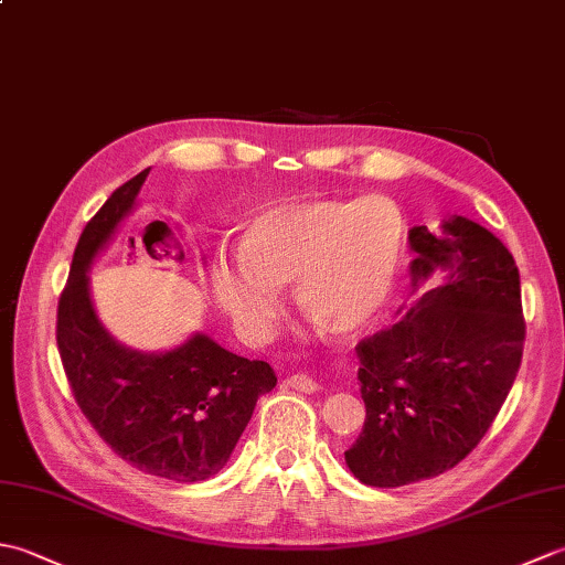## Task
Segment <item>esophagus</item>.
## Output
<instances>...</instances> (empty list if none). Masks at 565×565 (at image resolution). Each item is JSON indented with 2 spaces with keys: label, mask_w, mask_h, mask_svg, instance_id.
I'll return each mask as SVG.
<instances>
[{
  "label": "esophagus",
  "mask_w": 565,
  "mask_h": 565,
  "mask_svg": "<svg viewBox=\"0 0 565 565\" xmlns=\"http://www.w3.org/2000/svg\"><path fill=\"white\" fill-rule=\"evenodd\" d=\"M286 383H289L291 388L303 391V393H313V391L320 388V383L316 381V376H310V374H291L289 379H286Z\"/></svg>",
  "instance_id": "1"
}]
</instances>
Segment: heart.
Listing matches in <instances>:
<instances>
[{
	"instance_id": "heart-1",
	"label": "heart",
	"mask_w": 565,
	"mask_h": 565,
	"mask_svg": "<svg viewBox=\"0 0 565 565\" xmlns=\"http://www.w3.org/2000/svg\"><path fill=\"white\" fill-rule=\"evenodd\" d=\"M237 259L213 257L215 306L262 334L291 284L301 316L328 334L369 328L388 306L403 257L401 215L383 199H303L264 209L239 227Z\"/></svg>"
}]
</instances>
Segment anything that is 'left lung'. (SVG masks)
<instances>
[{"instance_id":"1","label":"left lung","mask_w":565,"mask_h":565,"mask_svg":"<svg viewBox=\"0 0 565 565\" xmlns=\"http://www.w3.org/2000/svg\"><path fill=\"white\" fill-rule=\"evenodd\" d=\"M417 294L395 326L356 344L366 405L362 435L344 451L359 481L401 488L449 471L483 439L520 371V271L483 225L451 215L435 235L407 233Z\"/></svg>"}]
</instances>
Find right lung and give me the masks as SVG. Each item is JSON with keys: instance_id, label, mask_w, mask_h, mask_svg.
Instances as JSON below:
<instances>
[{"instance_id": "1", "label": "right lung", "mask_w": 565, "mask_h": 565, "mask_svg": "<svg viewBox=\"0 0 565 565\" xmlns=\"http://www.w3.org/2000/svg\"><path fill=\"white\" fill-rule=\"evenodd\" d=\"M148 174L150 167L118 186L84 225L57 301V350L79 411L124 461L167 481L196 483L231 459L276 374L203 332L174 350L138 352L102 326L87 271L134 213Z\"/></svg>"}]
</instances>
